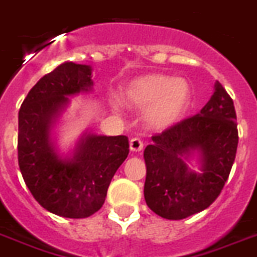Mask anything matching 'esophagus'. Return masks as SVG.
I'll use <instances>...</instances> for the list:
<instances>
[{"mask_svg": "<svg viewBox=\"0 0 257 257\" xmlns=\"http://www.w3.org/2000/svg\"><path fill=\"white\" fill-rule=\"evenodd\" d=\"M143 142L139 139V138H133V139L130 140V150L133 151V152H140V151L143 150Z\"/></svg>", "mask_w": 257, "mask_h": 257, "instance_id": "esophagus-1", "label": "esophagus"}]
</instances>
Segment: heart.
Returning a JSON list of instances; mask_svg holds the SVG:
<instances>
[{
  "label": "heart",
  "mask_w": 257,
  "mask_h": 257,
  "mask_svg": "<svg viewBox=\"0 0 257 257\" xmlns=\"http://www.w3.org/2000/svg\"><path fill=\"white\" fill-rule=\"evenodd\" d=\"M123 98L128 106L147 109V120L156 128L172 126L190 104V87L182 79L148 74L126 85Z\"/></svg>",
  "instance_id": "heart-1"
}]
</instances>
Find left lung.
Here are the masks:
<instances>
[{
    "label": "left lung",
    "mask_w": 257,
    "mask_h": 257,
    "mask_svg": "<svg viewBox=\"0 0 257 257\" xmlns=\"http://www.w3.org/2000/svg\"><path fill=\"white\" fill-rule=\"evenodd\" d=\"M238 139L233 98L216 83L213 96L200 113L153 135V143L144 151L147 205L168 220H182L207 209L229 178ZM191 149L202 153L201 175L191 172L183 161Z\"/></svg>",
    "instance_id": "8db88e82"
}]
</instances>
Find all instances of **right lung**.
<instances>
[{
    "label": "right lung",
    "instance_id": "add662e5",
    "mask_svg": "<svg viewBox=\"0 0 257 257\" xmlns=\"http://www.w3.org/2000/svg\"><path fill=\"white\" fill-rule=\"evenodd\" d=\"M91 67L66 62L44 75L19 109L18 164L35 200L52 213L85 218L101 209L117 169L126 160L128 138L88 135L71 160L57 157L49 144L52 119L65 96L92 88Z\"/></svg>",
    "mask_w": 257,
    "mask_h": 257
}]
</instances>
